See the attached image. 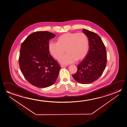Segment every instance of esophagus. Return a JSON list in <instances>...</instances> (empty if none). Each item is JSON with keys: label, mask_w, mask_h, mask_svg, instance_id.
Wrapping results in <instances>:
<instances>
[{"label": "esophagus", "mask_w": 127, "mask_h": 127, "mask_svg": "<svg viewBox=\"0 0 127 127\" xmlns=\"http://www.w3.org/2000/svg\"><path fill=\"white\" fill-rule=\"evenodd\" d=\"M61 67H65L66 66H64V65H61Z\"/></svg>", "instance_id": "esophagus-1"}]
</instances>
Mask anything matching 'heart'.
I'll return each instance as SVG.
<instances>
[{
    "label": "heart",
    "mask_w": 127,
    "mask_h": 127,
    "mask_svg": "<svg viewBox=\"0 0 127 127\" xmlns=\"http://www.w3.org/2000/svg\"><path fill=\"white\" fill-rule=\"evenodd\" d=\"M49 50L55 58L60 59L62 64H68L75 61H81L87 56L89 49V40L83 32H66L59 36L57 43L51 42Z\"/></svg>",
    "instance_id": "b5f03b06"
}]
</instances>
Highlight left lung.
Here are the masks:
<instances>
[{"mask_svg":"<svg viewBox=\"0 0 127 127\" xmlns=\"http://www.w3.org/2000/svg\"><path fill=\"white\" fill-rule=\"evenodd\" d=\"M89 40V49L85 59L78 66L75 80L81 84H89L97 80L102 74L107 63L106 50L101 37L91 31L83 29Z\"/></svg>","mask_w":127,"mask_h":127,"instance_id":"1","label":"left lung"}]
</instances>
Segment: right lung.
<instances>
[{"label":"right lung","mask_w":127,"mask_h":127,"mask_svg":"<svg viewBox=\"0 0 127 127\" xmlns=\"http://www.w3.org/2000/svg\"><path fill=\"white\" fill-rule=\"evenodd\" d=\"M56 35L48 31L30 34L21 46L19 64L25 79L39 88L50 87L59 75L61 66L49 51V40Z\"/></svg>","instance_id":"right-lung-1"}]
</instances>
